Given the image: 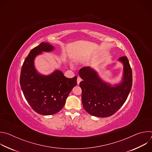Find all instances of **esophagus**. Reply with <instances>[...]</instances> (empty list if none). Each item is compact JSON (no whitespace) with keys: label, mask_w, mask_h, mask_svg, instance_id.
Here are the masks:
<instances>
[{"label":"esophagus","mask_w":152,"mask_h":152,"mask_svg":"<svg viewBox=\"0 0 152 152\" xmlns=\"http://www.w3.org/2000/svg\"><path fill=\"white\" fill-rule=\"evenodd\" d=\"M81 80H82V79H81L80 77H77V83L78 85H79V83L81 82Z\"/></svg>","instance_id":"obj_1"}]
</instances>
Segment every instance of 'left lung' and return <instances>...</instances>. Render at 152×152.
I'll return each instance as SVG.
<instances>
[{
  "instance_id": "left-lung-1",
  "label": "left lung",
  "mask_w": 152,
  "mask_h": 152,
  "mask_svg": "<svg viewBox=\"0 0 152 152\" xmlns=\"http://www.w3.org/2000/svg\"><path fill=\"white\" fill-rule=\"evenodd\" d=\"M118 61L123 64V77L120 83L114 86L103 81L90 67L82 68L79 75L82 79V102L84 110L97 117H107L115 114L126 102L132 85V72L129 60L122 56Z\"/></svg>"
}]
</instances>
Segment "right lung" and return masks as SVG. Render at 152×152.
I'll return each instance as SVG.
<instances>
[{"label": "right lung", "mask_w": 152, "mask_h": 152, "mask_svg": "<svg viewBox=\"0 0 152 152\" xmlns=\"http://www.w3.org/2000/svg\"><path fill=\"white\" fill-rule=\"evenodd\" d=\"M53 49L54 47L48 42H42L32 49L25 59L20 73V83L26 100L34 111L44 115L61 111L70 91L77 85L76 76L67 78L58 70L44 76L35 69V56Z\"/></svg>", "instance_id": "add662e5"}]
</instances>
